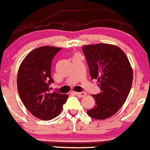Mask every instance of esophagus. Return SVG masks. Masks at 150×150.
Returning <instances> with one entry per match:
<instances>
[{"instance_id":"1","label":"esophagus","mask_w":150,"mask_h":150,"mask_svg":"<svg viewBox=\"0 0 150 150\" xmlns=\"http://www.w3.org/2000/svg\"><path fill=\"white\" fill-rule=\"evenodd\" d=\"M73 93L75 95V96H78V97H80V98L84 97V96L86 95V92H73Z\"/></svg>"}]
</instances>
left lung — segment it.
Wrapping results in <instances>:
<instances>
[{"mask_svg":"<svg viewBox=\"0 0 150 150\" xmlns=\"http://www.w3.org/2000/svg\"><path fill=\"white\" fill-rule=\"evenodd\" d=\"M86 57L92 79H97L100 92L92 95L96 105L87 110L89 117L107 119L125 103L132 87L133 72L128 58L121 48L107 43L85 45Z\"/></svg>","mask_w":150,"mask_h":150,"instance_id":"left-lung-1","label":"left lung"}]
</instances>
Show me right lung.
<instances>
[{
	"label": "right lung",
	"mask_w": 150,
	"mask_h": 150,
	"mask_svg": "<svg viewBox=\"0 0 150 150\" xmlns=\"http://www.w3.org/2000/svg\"><path fill=\"white\" fill-rule=\"evenodd\" d=\"M61 48L44 46L29 53L21 64L17 76L18 94L26 108L35 117L52 120L61 112L68 96L50 92L53 83L52 61Z\"/></svg>",
	"instance_id": "1"
}]
</instances>
